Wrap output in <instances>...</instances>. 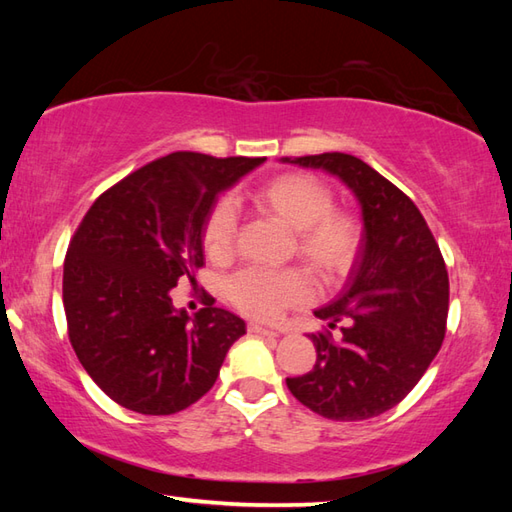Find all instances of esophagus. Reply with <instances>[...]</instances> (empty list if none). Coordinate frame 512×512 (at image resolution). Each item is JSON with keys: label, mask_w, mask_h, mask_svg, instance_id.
I'll return each mask as SVG.
<instances>
[{"label": "esophagus", "mask_w": 512, "mask_h": 512, "mask_svg": "<svg viewBox=\"0 0 512 512\" xmlns=\"http://www.w3.org/2000/svg\"><path fill=\"white\" fill-rule=\"evenodd\" d=\"M248 332L257 336H279L275 330L264 328V325H257V323H248Z\"/></svg>", "instance_id": "esophagus-1"}]
</instances>
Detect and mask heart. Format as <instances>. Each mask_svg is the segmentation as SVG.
Masks as SVG:
<instances>
[{"label": "heart", "mask_w": 512, "mask_h": 512, "mask_svg": "<svg viewBox=\"0 0 512 512\" xmlns=\"http://www.w3.org/2000/svg\"><path fill=\"white\" fill-rule=\"evenodd\" d=\"M259 211L273 215L295 233L297 255L319 275L334 279L345 275L363 246V226L358 217L334 209V191L312 173H281L253 193ZM237 213L228 198L215 200L204 217L202 244L206 255L224 259L233 253ZM235 308L255 319H277L292 306L312 299L310 279L297 268L268 273L244 268L226 284Z\"/></svg>", "instance_id": "1"}]
</instances>
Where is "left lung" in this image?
Listing matches in <instances>:
<instances>
[{
    "mask_svg": "<svg viewBox=\"0 0 512 512\" xmlns=\"http://www.w3.org/2000/svg\"><path fill=\"white\" fill-rule=\"evenodd\" d=\"M281 162L332 173L363 211V246L347 284L314 310L342 334H312L317 363L286 385L323 418L380 416L416 387L444 341L449 275L442 253L418 206L361 158L332 151Z\"/></svg>",
    "mask_w": 512,
    "mask_h": 512,
    "instance_id": "8db88e82",
    "label": "left lung"
}]
</instances>
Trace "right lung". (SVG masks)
Listing matches in <instances>:
<instances>
[{"label": "right lung", "mask_w": 512, "mask_h": 512, "mask_svg": "<svg viewBox=\"0 0 512 512\" xmlns=\"http://www.w3.org/2000/svg\"><path fill=\"white\" fill-rule=\"evenodd\" d=\"M266 158L176 151L101 193L63 264L68 336L90 378L125 409L169 416L209 391L246 323L176 310L171 288L204 266L202 226L217 193Z\"/></svg>", "instance_id": "obj_1"}]
</instances>
